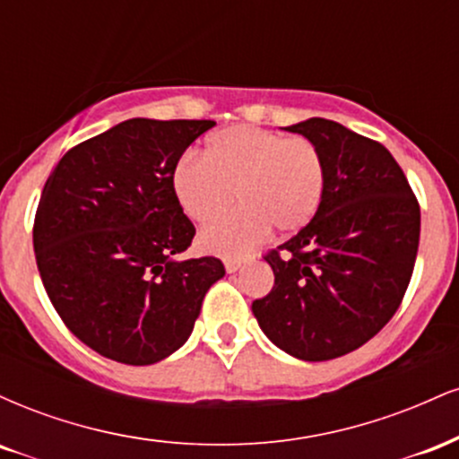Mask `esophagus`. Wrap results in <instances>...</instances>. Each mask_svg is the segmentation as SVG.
<instances>
[{
	"label": "esophagus",
	"mask_w": 459,
	"mask_h": 459,
	"mask_svg": "<svg viewBox=\"0 0 459 459\" xmlns=\"http://www.w3.org/2000/svg\"><path fill=\"white\" fill-rule=\"evenodd\" d=\"M224 267H226V272H229V273H235V272L241 267V261H237V259H226V261H224Z\"/></svg>",
	"instance_id": "1"
}]
</instances>
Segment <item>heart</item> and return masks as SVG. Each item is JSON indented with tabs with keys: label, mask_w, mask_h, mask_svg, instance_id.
<instances>
[{
	"label": "heart",
	"mask_w": 459,
	"mask_h": 459,
	"mask_svg": "<svg viewBox=\"0 0 459 459\" xmlns=\"http://www.w3.org/2000/svg\"><path fill=\"white\" fill-rule=\"evenodd\" d=\"M178 204L198 224H212L235 204L244 207L200 235L207 252L241 256L270 230L291 235L319 212L325 166L317 146L250 125H235L207 140L203 160L183 157L172 172Z\"/></svg>",
	"instance_id": "obj_1"
}]
</instances>
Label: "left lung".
<instances>
[{
  "mask_svg": "<svg viewBox=\"0 0 459 459\" xmlns=\"http://www.w3.org/2000/svg\"><path fill=\"white\" fill-rule=\"evenodd\" d=\"M325 166L319 212L265 255L273 287L252 313L273 345L321 362L365 345L397 313L412 278L420 209L386 146L325 118L287 127Z\"/></svg>",
  "mask_w": 459,
  "mask_h": 459,
  "instance_id": "left-lung-1",
  "label": "left lung"
}]
</instances>
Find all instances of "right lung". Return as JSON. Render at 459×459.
I'll list each match as a JSON object with an SVG mask.
<instances>
[{"mask_svg":"<svg viewBox=\"0 0 459 459\" xmlns=\"http://www.w3.org/2000/svg\"><path fill=\"white\" fill-rule=\"evenodd\" d=\"M213 120L131 118L73 146L43 187L36 265L66 328L125 365L160 362L187 341L215 256L177 261L196 229L172 172Z\"/></svg>","mask_w":459,"mask_h":459,"instance_id":"right-lung-1","label":"right lung"}]
</instances>
